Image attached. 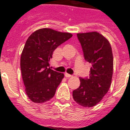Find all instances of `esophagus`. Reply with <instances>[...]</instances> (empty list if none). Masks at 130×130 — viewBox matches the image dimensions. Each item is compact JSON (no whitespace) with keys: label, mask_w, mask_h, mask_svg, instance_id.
Instances as JSON below:
<instances>
[{"label":"esophagus","mask_w":130,"mask_h":130,"mask_svg":"<svg viewBox=\"0 0 130 130\" xmlns=\"http://www.w3.org/2000/svg\"><path fill=\"white\" fill-rule=\"evenodd\" d=\"M65 76L66 77H72V75H71V74H69V73H65Z\"/></svg>","instance_id":"34e87169"}]
</instances>
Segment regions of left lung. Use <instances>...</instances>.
Returning <instances> with one entry per match:
<instances>
[{
	"label": "left lung",
	"mask_w": 130,
	"mask_h": 130,
	"mask_svg": "<svg viewBox=\"0 0 130 130\" xmlns=\"http://www.w3.org/2000/svg\"><path fill=\"white\" fill-rule=\"evenodd\" d=\"M84 59L92 65L89 77H79L80 86L73 91L74 101L84 107L97 105L111 86L113 57L111 44L103 35L93 31L77 34Z\"/></svg>",
	"instance_id": "8db88e82"
}]
</instances>
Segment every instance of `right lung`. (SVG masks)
I'll use <instances>...</instances> for the list:
<instances>
[{"label":"right lung","mask_w":130,"mask_h":130,"mask_svg":"<svg viewBox=\"0 0 130 130\" xmlns=\"http://www.w3.org/2000/svg\"><path fill=\"white\" fill-rule=\"evenodd\" d=\"M71 37L70 33L43 28L27 38L20 66L25 92L34 103H44L55 96L64 74L51 69L49 61L55 49Z\"/></svg>","instance_id":"add662e5"}]
</instances>
